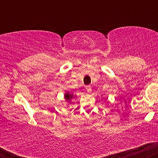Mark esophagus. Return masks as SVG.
I'll return each mask as SVG.
<instances>
[{
  "label": "esophagus",
  "instance_id": "obj_1",
  "mask_svg": "<svg viewBox=\"0 0 158 158\" xmlns=\"http://www.w3.org/2000/svg\"><path fill=\"white\" fill-rule=\"evenodd\" d=\"M85 88H86L87 91H88V93H90V92H91V87H90V85H87V86H85Z\"/></svg>",
  "mask_w": 158,
  "mask_h": 158
}]
</instances>
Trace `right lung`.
<instances>
[{
	"instance_id": "right-lung-1",
	"label": "right lung",
	"mask_w": 158,
	"mask_h": 158,
	"mask_svg": "<svg viewBox=\"0 0 158 158\" xmlns=\"http://www.w3.org/2000/svg\"><path fill=\"white\" fill-rule=\"evenodd\" d=\"M75 97L73 93H70V92H66L64 94V99L66 101H70L73 98Z\"/></svg>"
}]
</instances>
